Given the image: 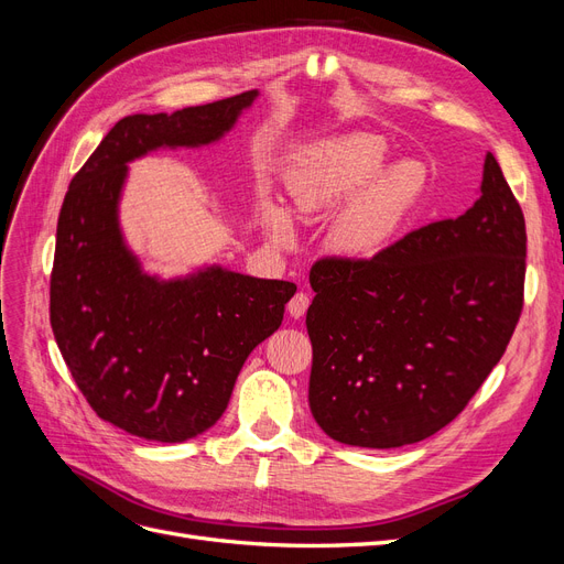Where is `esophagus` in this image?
Here are the masks:
<instances>
[{
    "instance_id": "1",
    "label": "esophagus",
    "mask_w": 564,
    "mask_h": 564,
    "mask_svg": "<svg viewBox=\"0 0 564 564\" xmlns=\"http://www.w3.org/2000/svg\"><path fill=\"white\" fill-rule=\"evenodd\" d=\"M307 305H310V296L307 294H303V291H299V294L289 301V315L291 317H296V319H301L303 315H305V310H307Z\"/></svg>"
}]
</instances>
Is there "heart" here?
<instances>
[{"label": "heart", "instance_id": "obj_1", "mask_svg": "<svg viewBox=\"0 0 564 564\" xmlns=\"http://www.w3.org/2000/svg\"><path fill=\"white\" fill-rule=\"evenodd\" d=\"M390 159L387 140L373 132H347L291 153L284 170L289 200L301 217H322L349 197L332 226V242L345 257L368 259L390 242L424 188V170ZM263 224L273 240H294L286 207L263 200Z\"/></svg>", "mask_w": 564, "mask_h": 564}]
</instances>
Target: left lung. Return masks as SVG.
I'll use <instances>...</instances> for the list:
<instances>
[{
	"label": "left lung",
	"instance_id": "1",
	"mask_svg": "<svg viewBox=\"0 0 564 564\" xmlns=\"http://www.w3.org/2000/svg\"><path fill=\"white\" fill-rule=\"evenodd\" d=\"M528 232L492 153L480 198L371 259L310 270V411L338 443L399 448L451 424L507 349L522 313Z\"/></svg>",
	"mask_w": 564,
	"mask_h": 564
}]
</instances>
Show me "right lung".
<instances>
[{
	"label": "right lung",
	"mask_w": 564,
	"mask_h": 564,
	"mask_svg": "<svg viewBox=\"0 0 564 564\" xmlns=\"http://www.w3.org/2000/svg\"><path fill=\"white\" fill-rule=\"evenodd\" d=\"M259 90L116 123L74 174L57 217L51 326L93 411L147 441L182 443L228 405L251 349L275 334L294 282L221 265L161 280L119 226L128 163L161 147H205L236 126Z\"/></svg>",
	"instance_id": "right-lung-1"
}]
</instances>
